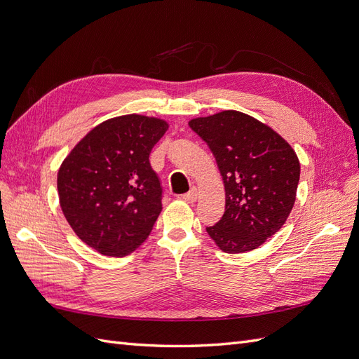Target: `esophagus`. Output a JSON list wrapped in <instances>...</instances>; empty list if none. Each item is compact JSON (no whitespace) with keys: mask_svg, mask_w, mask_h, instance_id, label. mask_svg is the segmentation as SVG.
<instances>
[{"mask_svg":"<svg viewBox=\"0 0 359 359\" xmlns=\"http://www.w3.org/2000/svg\"><path fill=\"white\" fill-rule=\"evenodd\" d=\"M182 199L184 201H186V202H194V201H196L198 199V190L196 189H191L189 193H186V194H182Z\"/></svg>","mask_w":359,"mask_h":359,"instance_id":"esophagus-1","label":"esophagus"}]
</instances>
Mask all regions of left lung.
I'll list each match as a JSON object with an SVG mask.
<instances>
[{"mask_svg": "<svg viewBox=\"0 0 359 359\" xmlns=\"http://www.w3.org/2000/svg\"><path fill=\"white\" fill-rule=\"evenodd\" d=\"M189 126L210 147L226 191L222 220L206 232L226 253L252 252L287 220L299 182L298 156L273 128L238 111L194 118Z\"/></svg>", "mask_w": 359, "mask_h": 359, "instance_id": "left-lung-1", "label": "left lung"}]
</instances>
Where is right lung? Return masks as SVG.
Returning <instances> with one entry per match:
<instances>
[{
    "label": "right lung",
    "instance_id": "1",
    "mask_svg": "<svg viewBox=\"0 0 359 359\" xmlns=\"http://www.w3.org/2000/svg\"><path fill=\"white\" fill-rule=\"evenodd\" d=\"M168 127L160 118L137 114L111 118L86 133L61 163V210L95 252L127 256L153 231L161 186L149 153Z\"/></svg>",
    "mask_w": 359,
    "mask_h": 359
}]
</instances>
